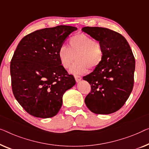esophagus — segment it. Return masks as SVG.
<instances>
[{
	"label": "esophagus",
	"mask_w": 149,
	"mask_h": 149,
	"mask_svg": "<svg viewBox=\"0 0 149 149\" xmlns=\"http://www.w3.org/2000/svg\"><path fill=\"white\" fill-rule=\"evenodd\" d=\"M74 77H75V81H76V82H79V81L81 79V77L79 76V75H74Z\"/></svg>",
	"instance_id": "34e87169"
}]
</instances>
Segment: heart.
Segmentation results:
<instances>
[{
  "instance_id": "obj_1",
  "label": "heart",
  "mask_w": 149,
  "mask_h": 149,
  "mask_svg": "<svg viewBox=\"0 0 149 149\" xmlns=\"http://www.w3.org/2000/svg\"><path fill=\"white\" fill-rule=\"evenodd\" d=\"M58 57L65 69L70 68L75 58L76 62L71 68L70 72L82 74L88 69L95 70L101 65L104 58V50L99 40L81 33L71 38L69 47L61 46L58 49Z\"/></svg>"
}]
</instances>
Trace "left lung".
I'll use <instances>...</instances> for the list:
<instances>
[{
	"instance_id": "8db88e82",
	"label": "left lung",
	"mask_w": 149,
	"mask_h": 149,
	"mask_svg": "<svg viewBox=\"0 0 149 149\" xmlns=\"http://www.w3.org/2000/svg\"><path fill=\"white\" fill-rule=\"evenodd\" d=\"M82 32L102 43L104 58L101 65L83 77L91 86L85 103L96 114H110L121 109L132 91L135 58L126 39L113 30L84 27Z\"/></svg>"
}]
</instances>
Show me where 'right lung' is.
<instances>
[{
    "label": "right lung",
    "mask_w": 149,
    "mask_h": 149,
    "mask_svg": "<svg viewBox=\"0 0 149 149\" xmlns=\"http://www.w3.org/2000/svg\"><path fill=\"white\" fill-rule=\"evenodd\" d=\"M76 30L68 26L41 29L24 36L17 47L10 65L12 91L31 116H56L63 94L75 85L74 75L61 65L58 51Z\"/></svg>",
    "instance_id": "1"
}]
</instances>
